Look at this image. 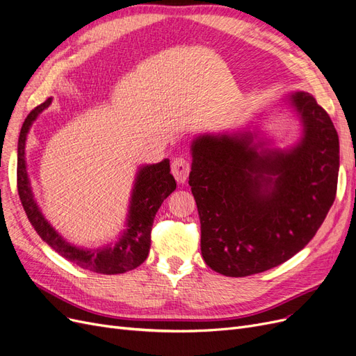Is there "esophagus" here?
<instances>
[{
  "label": "esophagus",
  "mask_w": 356,
  "mask_h": 356,
  "mask_svg": "<svg viewBox=\"0 0 356 356\" xmlns=\"http://www.w3.org/2000/svg\"><path fill=\"white\" fill-rule=\"evenodd\" d=\"M191 171V163L185 156H176L171 163V173L175 175L179 183H185Z\"/></svg>",
  "instance_id": "34e87169"
}]
</instances>
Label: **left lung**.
<instances>
[{
    "label": "left lung",
    "mask_w": 356,
    "mask_h": 356,
    "mask_svg": "<svg viewBox=\"0 0 356 356\" xmlns=\"http://www.w3.org/2000/svg\"><path fill=\"white\" fill-rule=\"evenodd\" d=\"M287 99L304 126L292 149H268L251 131L192 142L189 186L201 220V252L209 268L227 277L291 259L334 202L339 136L332 118L308 92Z\"/></svg>",
    "instance_id": "left-lung-1"
}]
</instances>
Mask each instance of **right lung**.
I'll use <instances>...</instances> for the list:
<instances>
[{
    "label": "right lung",
    "instance_id": "1",
    "mask_svg": "<svg viewBox=\"0 0 356 356\" xmlns=\"http://www.w3.org/2000/svg\"><path fill=\"white\" fill-rule=\"evenodd\" d=\"M51 98L33 108L22 126L17 145V191L24 213L31 225L56 252L76 266L99 274H122L139 267L147 259L151 246L152 222L163 201L176 189V180L170 173V161L142 165L131 192L126 230L115 245L102 249H83L65 242L42 216L33 200L28 171H26L24 147L29 129L36 117L49 107Z\"/></svg>",
    "mask_w": 356,
    "mask_h": 356
}]
</instances>
